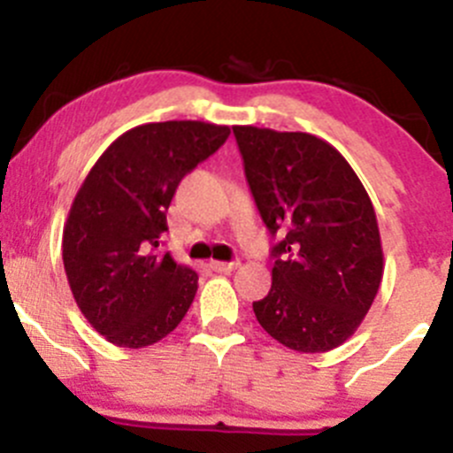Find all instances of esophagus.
Here are the masks:
<instances>
[{
  "label": "esophagus",
  "mask_w": 453,
  "mask_h": 453,
  "mask_svg": "<svg viewBox=\"0 0 453 453\" xmlns=\"http://www.w3.org/2000/svg\"><path fill=\"white\" fill-rule=\"evenodd\" d=\"M236 267H239V263H236V260H232V263H223V260H210V269H212V272H219V273L234 272Z\"/></svg>",
  "instance_id": "obj_1"
}]
</instances>
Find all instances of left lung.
<instances>
[{"mask_svg": "<svg viewBox=\"0 0 453 453\" xmlns=\"http://www.w3.org/2000/svg\"><path fill=\"white\" fill-rule=\"evenodd\" d=\"M254 201L272 234V289L254 303L260 326L298 353L344 344L383 278L377 214L344 155L303 131L232 127Z\"/></svg>", "mask_w": 453, "mask_h": 453, "instance_id": "8db88e82", "label": "left lung"}]
</instances>
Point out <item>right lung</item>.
<instances>
[{"label":"right lung","mask_w":453,"mask_h":453,"mask_svg":"<svg viewBox=\"0 0 453 453\" xmlns=\"http://www.w3.org/2000/svg\"><path fill=\"white\" fill-rule=\"evenodd\" d=\"M227 135L212 122H149L113 140L87 173L63 226V265L81 313L111 344H155L193 304L197 272L155 248L180 181Z\"/></svg>","instance_id":"right-lung-1"}]
</instances>
